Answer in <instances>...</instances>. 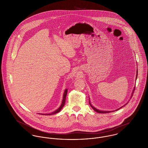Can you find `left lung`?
Listing matches in <instances>:
<instances>
[{
	"instance_id": "obj_1",
	"label": "left lung",
	"mask_w": 148,
	"mask_h": 148,
	"mask_svg": "<svg viewBox=\"0 0 148 148\" xmlns=\"http://www.w3.org/2000/svg\"><path fill=\"white\" fill-rule=\"evenodd\" d=\"M137 73H138V71H137V76H136V78L137 77ZM134 90H135V89H134V90H133V93H134ZM132 96H133V94H132ZM89 104H90V106L93 109V110H95V111H96V112H97V113H109V111H102V110H98V109H97L96 108H94L93 106H92L91 104H90V102H89ZM118 109H117V110H118Z\"/></svg>"
}]
</instances>
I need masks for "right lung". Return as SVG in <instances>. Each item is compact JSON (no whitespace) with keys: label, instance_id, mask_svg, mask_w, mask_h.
<instances>
[{"label":"right lung","instance_id":"right-lung-1","mask_svg":"<svg viewBox=\"0 0 148 148\" xmlns=\"http://www.w3.org/2000/svg\"><path fill=\"white\" fill-rule=\"evenodd\" d=\"M66 94H67V89H65V91H64V93L63 99L62 103V104H61V106H60L57 110H56L55 111H54L53 112H52V113H49V114H46V115H52V114H56V113L59 112L61 110V109L63 108L64 106L65 105V99H66Z\"/></svg>","mask_w":148,"mask_h":148}]
</instances>
